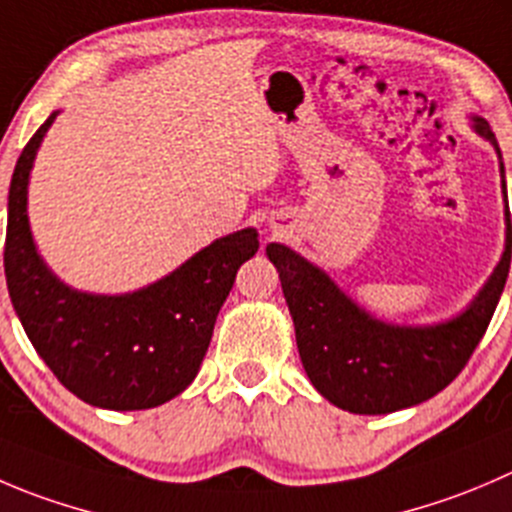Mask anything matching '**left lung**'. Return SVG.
I'll use <instances>...</instances> for the list:
<instances>
[{
	"mask_svg": "<svg viewBox=\"0 0 512 512\" xmlns=\"http://www.w3.org/2000/svg\"><path fill=\"white\" fill-rule=\"evenodd\" d=\"M473 130L490 140L500 157L498 140L483 117H473ZM500 175L505 195L503 162ZM505 225V252L478 297L453 320L425 327L377 320L320 267L270 242L267 257L280 272L302 367L317 393L347 413L385 415L425 403L448 388L483 340L503 295L512 255L508 210Z\"/></svg>",
	"mask_w": 512,
	"mask_h": 512,
	"instance_id": "8db88e82",
	"label": "left lung"
}]
</instances>
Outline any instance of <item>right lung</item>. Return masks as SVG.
Returning <instances> with one entry per match:
<instances>
[{
    "label": "right lung",
    "mask_w": 512,
    "mask_h": 512,
    "mask_svg": "<svg viewBox=\"0 0 512 512\" xmlns=\"http://www.w3.org/2000/svg\"><path fill=\"white\" fill-rule=\"evenodd\" d=\"M54 117L27 142L9 185V297L37 355L69 393L94 408H157L195 380L237 270L260 247L257 230L220 237L137 292L72 290L39 257L27 217L29 172Z\"/></svg>",
    "instance_id": "obj_1"
}]
</instances>
